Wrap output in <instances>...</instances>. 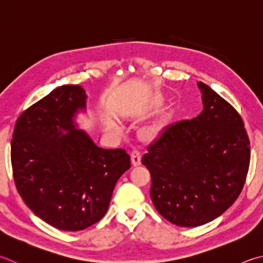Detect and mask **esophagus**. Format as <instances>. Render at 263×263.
<instances>
[{"instance_id":"obj_1","label":"esophagus","mask_w":263,"mask_h":263,"mask_svg":"<svg viewBox=\"0 0 263 263\" xmlns=\"http://www.w3.org/2000/svg\"><path fill=\"white\" fill-rule=\"evenodd\" d=\"M131 161H132V164L135 166L140 165V163H141V152H140L139 148H135V149L132 151Z\"/></svg>"}]
</instances>
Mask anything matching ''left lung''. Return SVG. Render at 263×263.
<instances>
[{
  "mask_svg": "<svg viewBox=\"0 0 263 263\" xmlns=\"http://www.w3.org/2000/svg\"><path fill=\"white\" fill-rule=\"evenodd\" d=\"M198 87L202 111L166 126L141 159L156 211L186 228L213 221L236 201L251 156L239 114L208 85Z\"/></svg>",
  "mask_w": 263,
  "mask_h": 263,
  "instance_id": "1",
  "label": "left lung"
}]
</instances>
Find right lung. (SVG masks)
I'll return each mask as SVG.
<instances>
[{
	"label": "right lung",
	"mask_w": 263,
	"mask_h": 263,
	"mask_svg": "<svg viewBox=\"0 0 263 263\" xmlns=\"http://www.w3.org/2000/svg\"><path fill=\"white\" fill-rule=\"evenodd\" d=\"M86 103L82 86H60L19 116L11 140L18 193L36 216L63 231L100 221L131 166L125 151L99 147L78 128L76 117Z\"/></svg>",
	"instance_id": "add662e5"
}]
</instances>
